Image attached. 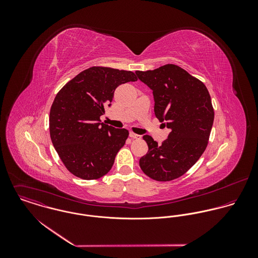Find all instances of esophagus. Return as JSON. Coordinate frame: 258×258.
<instances>
[{"instance_id": "34e87169", "label": "esophagus", "mask_w": 258, "mask_h": 258, "mask_svg": "<svg viewBox=\"0 0 258 258\" xmlns=\"http://www.w3.org/2000/svg\"><path fill=\"white\" fill-rule=\"evenodd\" d=\"M129 136H130L132 139H136V140H140V139L142 138L141 135H138V134H135V133H132V132L129 134Z\"/></svg>"}]
</instances>
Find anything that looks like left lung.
<instances>
[{
	"label": "left lung",
	"instance_id": "obj_1",
	"mask_svg": "<svg viewBox=\"0 0 258 258\" xmlns=\"http://www.w3.org/2000/svg\"><path fill=\"white\" fill-rule=\"evenodd\" d=\"M135 74L153 91L156 117L171 130L162 145L143 136L149 150L139 161L140 168L153 180H175L208 146L215 118L210 93L201 80L175 64Z\"/></svg>",
	"mask_w": 258,
	"mask_h": 258
}]
</instances>
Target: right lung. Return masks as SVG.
I'll return each mask as SVG.
<instances>
[{
  "instance_id": "obj_1",
  "label": "right lung",
  "mask_w": 258,
  "mask_h": 258,
  "mask_svg": "<svg viewBox=\"0 0 258 258\" xmlns=\"http://www.w3.org/2000/svg\"><path fill=\"white\" fill-rule=\"evenodd\" d=\"M134 73L92 67L77 74L56 94L49 112L50 139L67 169L83 180L106 175L129 132L100 123L120 84Z\"/></svg>"
}]
</instances>
